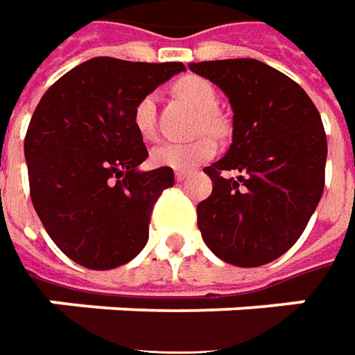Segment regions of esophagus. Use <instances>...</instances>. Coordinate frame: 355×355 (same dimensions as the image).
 Listing matches in <instances>:
<instances>
[{
  "instance_id": "obj_1",
  "label": "esophagus",
  "mask_w": 355,
  "mask_h": 355,
  "mask_svg": "<svg viewBox=\"0 0 355 355\" xmlns=\"http://www.w3.org/2000/svg\"><path fill=\"white\" fill-rule=\"evenodd\" d=\"M175 180H178V182H183V180H187V172H175Z\"/></svg>"
}]
</instances>
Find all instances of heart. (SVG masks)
<instances>
[{"mask_svg":"<svg viewBox=\"0 0 355 355\" xmlns=\"http://www.w3.org/2000/svg\"><path fill=\"white\" fill-rule=\"evenodd\" d=\"M173 92L182 99H187L201 111L199 127L207 128L211 132L220 130V119L216 116L215 109L218 105L216 89L199 76H183L180 78ZM132 127L139 132L142 140H152L156 137V99L154 95L146 94L137 101L132 109ZM216 152L215 140L203 137V139L191 140V142H162L154 146L150 152V160L158 168H172L178 172H191L199 164L213 158Z\"/></svg>","mask_w":355,"mask_h":355,"instance_id":"heart-1","label":"heart"}]
</instances>
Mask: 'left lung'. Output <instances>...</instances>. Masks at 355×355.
<instances>
[{"mask_svg": "<svg viewBox=\"0 0 355 355\" xmlns=\"http://www.w3.org/2000/svg\"><path fill=\"white\" fill-rule=\"evenodd\" d=\"M189 70L216 83L234 111L227 156L203 170L213 191L197 205V227L223 261L266 266L299 240L324 189L318 109L299 83L260 60L197 62Z\"/></svg>", "mask_w": 355, "mask_h": 355, "instance_id": "8db88e82", "label": "left lung"}]
</instances>
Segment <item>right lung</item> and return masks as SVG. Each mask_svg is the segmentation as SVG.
<instances>
[{
  "instance_id": "right-lung-1",
  "label": "right lung",
  "mask_w": 355,
  "mask_h": 355,
  "mask_svg": "<svg viewBox=\"0 0 355 355\" xmlns=\"http://www.w3.org/2000/svg\"><path fill=\"white\" fill-rule=\"evenodd\" d=\"M182 62L99 56L42 95L25 135L31 201L54 244L87 270H113L148 242L152 209L173 185L172 168L139 172L148 150L132 109Z\"/></svg>"
}]
</instances>
